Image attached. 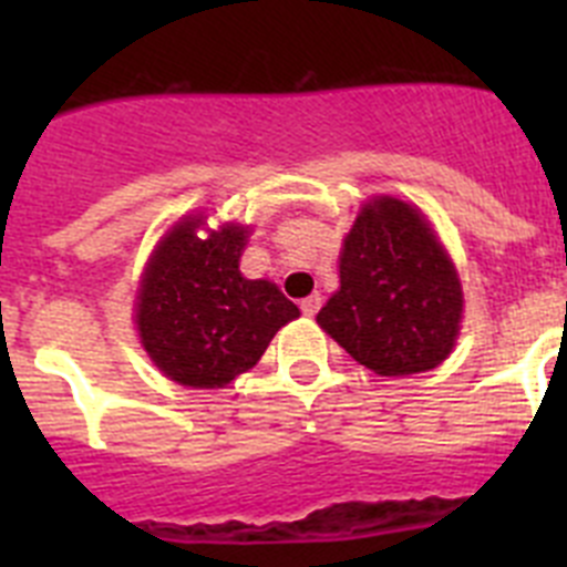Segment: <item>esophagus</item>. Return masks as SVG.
<instances>
[{
    "label": "esophagus",
    "instance_id": "esophagus-1",
    "mask_svg": "<svg viewBox=\"0 0 567 567\" xmlns=\"http://www.w3.org/2000/svg\"><path fill=\"white\" fill-rule=\"evenodd\" d=\"M323 307V298H320L318 292H312L309 298L300 300V312L307 315V318H312V315H318V309Z\"/></svg>",
    "mask_w": 567,
    "mask_h": 567
}]
</instances>
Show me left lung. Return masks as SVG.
I'll return each instance as SVG.
<instances>
[{"mask_svg":"<svg viewBox=\"0 0 567 567\" xmlns=\"http://www.w3.org/2000/svg\"><path fill=\"white\" fill-rule=\"evenodd\" d=\"M463 289L423 215L398 198L365 204L340 252V289L318 323L383 378L429 372L452 352Z\"/></svg>","mask_w":567,"mask_h":567,"instance_id":"8db88e82","label":"left lung"}]
</instances>
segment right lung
Here are the masks:
<instances>
[{"label": "right lung", "mask_w": 567, "mask_h": 567, "mask_svg": "<svg viewBox=\"0 0 567 567\" xmlns=\"http://www.w3.org/2000/svg\"><path fill=\"white\" fill-rule=\"evenodd\" d=\"M198 218L182 221L155 249L135 323L167 378L193 389H221L252 369L275 332L300 312L275 284L240 275L244 229L227 224L198 238Z\"/></svg>", "instance_id": "right-lung-1"}]
</instances>
